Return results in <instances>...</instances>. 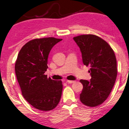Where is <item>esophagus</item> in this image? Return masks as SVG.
I'll list each match as a JSON object with an SVG mask.
<instances>
[{
  "label": "esophagus",
  "mask_w": 129,
  "mask_h": 129,
  "mask_svg": "<svg viewBox=\"0 0 129 129\" xmlns=\"http://www.w3.org/2000/svg\"><path fill=\"white\" fill-rule=\"evenodd\" d=\"M67 82L68 83H74V82H75V81H74V80H67Z\"/></svg>",
  "instance_id": "esophagus-1"
}]
</instances>
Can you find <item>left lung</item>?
<instances>
[{
  "instance_id": "obj_1",
  "label": "left lung",
  "mask_w": 129,
  "mask_h": 129,
  "mask_svg": "<svg viewBox=\"0 0 129 129\" xmlns=\"http://www.w3.org/2000/svg\"><path fill=\"white\" fill-rule=\"evenodd\" d=\"M73 39L81 51L83 64L91 67V80H80L83 86L80 100L87 106H99L109 95L117 79L115 53L106 41L97 35H80Z\"/></svg>"
}]
</instances>
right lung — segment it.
I'll return each mask as SVG.
<instances>
[{"mask_svg":"<svg viewBox=\"0 0 129 129\" xmlns=\"http://www.w3.org/2000/svg\"><path fill=\"white\" fill-rule=\"evenodd\" d=\"M61 40L54 37L30 40L20 50L15 62V74L23 97L40 111L53 109L61 97V80H52L44 74L49 53Z\"/></svg>","mask_w":129,"mask_h":129,"instance_id":"1","label":"right lung"}]
</instances>
